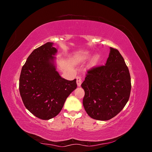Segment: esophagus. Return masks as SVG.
Wrapping results in <instances>:
<instances>
[{
  "mask_svg": "<svg viewBox=\"0 0 152 152\" xmlns=\"http://www.w3.org/2000/svg\"><path fill=\"white\" fill-rule=\"evenodd\" d=\"M82 77L80 76H77V84L78 86H80L82 84Z\"/></svg>",
  "mask_w": 152,
  "mask_h": 152,
  "instance_id": "esophagus-1",
  "label": "esophagus"
}]
</instances>
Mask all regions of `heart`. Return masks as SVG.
I'll list each match as a JSON object with an SVG mask.
<instances>
[{
    "label": "heart",
    "instance_id": "heart-1",
    "mask_svg": "<svg viewBox=\"0 0 152 152\" xmlns=\"http://www.w3.org/2000/svg\"><path fill=\"white\" fill-rule=\"evenodd\" d=\"M91 58V54L89 53H86L85 54H84L83 55H82V56L79 58V59L81 61H85L87 59H89ZM99 59L100 57L99 55H96L93 57V58L92 59L91 62V65L92 66H95L97 65L98 63V62L99 61Z\"/></svg>",
    "mask_w": 152,
    "mask_h": 152
}]
</instances>
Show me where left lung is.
<instances>
[{
    "label": "left lung",
    "instance_id": "obj_1",
    "mask_svg": "<svg viewBox=\"0 0 152 152\" xmlns=\"http://www.w3.org/2000/svg\"><path fill=\"white\" fill-rule=\"evenodd\" d=\"M81 86L85 91L83 105L89 117L108 121L116 116L127 103L131 89L129 71L118 50L110 48L105 65L87 71Z\"/></svg>",
    "mask_w": 152,
    "mask_h": 152
}]
</instances>
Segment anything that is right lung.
I'll list each match as a JSON object with an SVG mask.
<instances>
[{
    "instance_id": "obj_1",
    "label": "right lung",
    "mask_w": 152,
    "mask_h": 152,
    "mask_svg": "<svg viewBox=\"0 0 152 152\" xmlns=\"http://www.w3.org/2000/svg\"><path fill=\"white\" fill-rule=\"evenodd\" d=\"M47 42L33 50L23 66L19 89L26 109L42 120L61 112L68 96L77 88L76 79H63L54 65L57 49Z\"/></svg>"
}]
</instances>
